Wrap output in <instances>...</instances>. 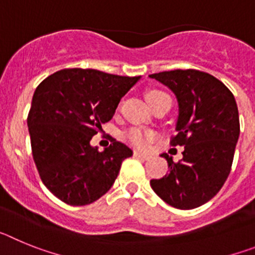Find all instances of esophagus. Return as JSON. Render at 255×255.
Wrapping results in <instances>:
<instances>
[{"label": "esophagus", "instance_id": "1", "mask_svg": "<svg viewBox=\"0 0 255 255\" xmlns=\"http://www.w3.org/2000/svg\"><path fill=\"white\" fill-rule=\"evenodd\" d=\"M134 155L135 157H138V158H141V159H149V157H150L149 154L141 153V152H139V150H134Z\"/></svg>", "mask_w": 255, "mask_h": 255}]
</instances>
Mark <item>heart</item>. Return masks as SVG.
Returning <instances> with one entry per match:
<instances>
[{
    "mask_svg": "<svg viewBox=\"0 0 255 255\" xmlns=\"http://www.w3.org/2000/svg\"><path fill=\"white\" fill-rule=\"evenodd\" d=\"M162 94L166 93H163L161 91H149L145 97H147L148 102H150V101H153L157 97L162 96ZM125 138L126 140L131 143L132 145H135V147L141 148V149H147L150 145V143L154 140L155 134L153 131H150V130L143 129V128H131V129L125 132Z\"/></svg>",
    "mask_w": 255,
    "mask_h": 255,
    "instance_id": "b5f03b06",
    "label": "heart"
}]
</instances>
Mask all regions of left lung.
Here are the masks:
<instances>
[{
  "label": "left lung",
  "instance_id": "obj_1",
  "mask_svg": "<svg viewBox=\"0 0 255 255\" xmlns=\"http://www.w3.org/2000/svg\"><path fill=\"white\" fill-rule=\"evenodd\" d=\"M175 93L179 102L177 134L170 144L182 145V159L163 153L170 172L150 180L154 193L177 209H193L217 194L233 166L240 134L234 94L211 74L199 70H172L152 74Z\"/></svg>",
  "mask_w": 255,
  "mask_h": 255
}]
</instances>
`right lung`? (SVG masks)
<instances>
[{"label":"right lung","instance_id":"right-lung-1","mask_svg":"<svg viewBox=\"0 0 255 255\" xmlns=\"http://www.w3.org/2000/svg\"><path fill=\"white\" fill-rule=\"evenodd\" d=\"M139 79L64 69L37 87L28 115L31 153L43 184L64 203L87 206L100 199L132 155L116 139L102 152L91 140Z\"/></svg>","mask_w":255,"mask_h":255}]
</instances>
